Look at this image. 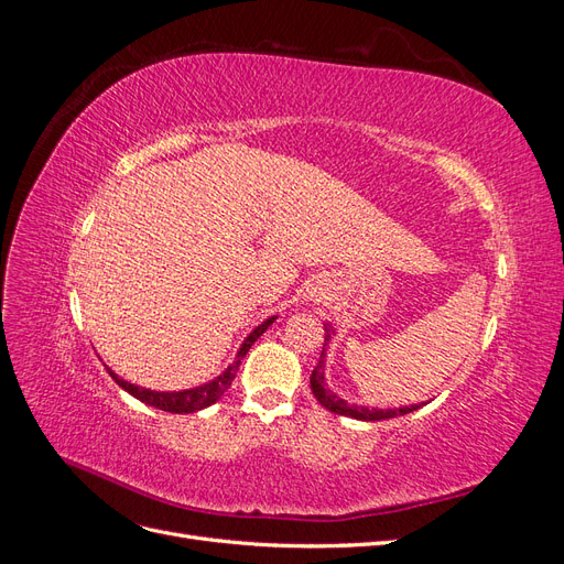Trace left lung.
I'll use <instances>...</instances> for the list:
<instances>
[{"label":"left lung","instance_id":"8db88e82","mask_svg":"<svg viewBox=\"0 0 564 564\" xmlns=\"http://www.w3.org/2000/svg\"><path fill=\"white\" fill-rule=\"evenodd\" d=\"M334 327L327 322L324 324V346H322V355H319V362L317 367L313 369L311 373V390L313 395L317 398V402L329 409V412L338 414V416H350V419H357V421H383V419H392V416H404L409 412H416V409H421L425 402L421 404H406V406H400V409H369V406H362V404H355V402H348L344 398H338L334 390L327 388V377H324V365H327V348H329V340L334 338Z\"/></svg>","mask_w":564,"mask_h":564}]
</instances>
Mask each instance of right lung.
I'll return each mask as SVG.
<instances>
[{"label":"right lung","instance_id":"add662e5","mask_svg":"<svg viewBox=\"0 0 564 564\" xmlns=\"http://www.w3.org/2000/svg\"><path fill=\"white\" fill-rule=\"evenodd\" d=\"M275 319L278 317L272 315V317L263 319L259 327H253V332L242 340L240 350H237L235 362L228 365L224 371H220L216 379L202 383V386H195V388H185V390H150V388L135 386L131 381H124L122 377H117V373L110 367H106V369H108V373L112 377V381L119 388H124L129 395H133L135 400H141V402H145L150 406H158V409H162V412H169V414H193V412H199V409H204V406H212L216 400H220V395H224V392L230 388L237 369H240V362L245 360V355L256 344V338H259Z\"/></svg>","mask_w":564,"mask_h":564}]
</instances>
